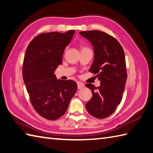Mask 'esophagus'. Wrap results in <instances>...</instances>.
<instances>
[{
  "instance_id": "34e87169",
  "label": "esophagus",
  "mask_w": 153,
  "mask_h": 153,
  "mask_svg": "<svg viewBox=\"0 0 153 153\" xmlns=\"http://www.w3.org/2000/svg\"><path fill=\"white\" fill-rule=\"evenodd\" d=\"M77 86H78V89H82V88L85 87V84L80 82H77Z\"/></svg>"
}]
</instances>
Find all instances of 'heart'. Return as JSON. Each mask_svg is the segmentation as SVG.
<instances>
[{
    "mask_svg": "<svg viewBox=\"0 0 153 153\" xmlns=\"http://www.w3.org/2000/svg\"><path fill=\"white\" fill-rule=\"evenodd\" d=\"M88 48H86V47H85V46H82L81 47V51L82 50H85V49H88Z\"/></svg>",
    "mask_w": 153,
    "mask_h": 153,
    "instance_id": "obj_1",
    "label": "heart"
}]
</instances>
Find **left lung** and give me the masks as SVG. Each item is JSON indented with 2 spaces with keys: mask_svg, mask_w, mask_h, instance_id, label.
<instances>
[{
  "mask_svg": "<svg viewBox=\"0 0 153 153\" xmlns=\"http://www.w3.org/2000/svg\"><path fill=\"white\" fill-rule=\"evenodd\" d=\"M80 34L92 43L94 59L89 71L97 74L100 80L97 88L92 84L86 85L92 93L86 108L91 116L104 119L116 110L122 100L127 78L124 51L116 38L102 31L80 32Z\"/></svg>",
  "mask_w": 153,
  "mask_h": 153,
  "instance_id": "8db88e82",
  "label": "left lung"
}]
</instances>
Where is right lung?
Listing matches in <instances>:
<instances>
[{"mask_svg": "<svg viewBox=\"0 0 153 153\" xmlns=\"http://www.w3.org/2000/svg\"><path fill=\"white\" fill-rule=\"evenodd\" d=\"M74 32L39 34L26 49L22 67L24 82L34 110L47 120L63 116L76 91L74 81L56 79L54 74L55 68L62 64L65 48Z\"/></svg>", "mask_w": 153, "mask_h": 153, "instance_id": "1", "label": "right lung"}]
</instances>
